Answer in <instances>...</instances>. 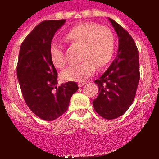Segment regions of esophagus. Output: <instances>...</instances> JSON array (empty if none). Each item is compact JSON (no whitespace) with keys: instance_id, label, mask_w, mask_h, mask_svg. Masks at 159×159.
I'll list each match as a JSON object with an SVG mask.
<instances>
[{"instance_id":"esophagus-1","label":"esophagus","mask_w":159,"mask_h":159,"mask_svg":"<svg viewBox=\"0 0 159 159\" xmlns=\"http://www.w3.org/2000/svg\"><path fill=\"white\" fill-rule=\"evenodd\" d=\"M87 84V82H80V83H78V86H79V87H83V86H85V85Z\"/></svg>"}]
</instances>
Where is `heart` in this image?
I'll use <instances>...</instances> for the list:
<instances>
[{
    "mask_svg": "<svg viewBox=\"0 0 159 159\" xmlns=\"http://www.w3.org/2000/svg\"><path fill=\"white\" fill-rule=\"evenodd\" d=\"M65 39L72 45L81 46V63L68 67L62 73L66 81L83 82L93 75L96 67H103L112 58L115 50V37L110 29L92 23L75 26L65 35ZM50 59L57 68H62L66 60L62 47L57 43L49 46Z\"/></svg>",
    "mask_w": 159,
    "mask_h": 159,
    "instance_id": "b5f03b06",
    "label": "heart"
}]
</instances>
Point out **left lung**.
Masks as SVG:
<instances>
[{"label":"left lung","instance_id":"8db88e82","mask_svg":"<svg viewBox=\"0 0 159 159\" xmlns=\"http://www.w3.org/2000/svg\"><path fill=\"white\" fill-rule=\"evenodd\" d=\"M108 19L118 36V52L107 70L95 80L99 95L92 103L100 116L113 120L125 113L134 102L139 82V61L130 34L114 20Z\"/></svg>","mask_w":159,"mask_h":159}]
</instances>
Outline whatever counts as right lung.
<instances>
[{"instance_id": "obj_1", "label": "right lung", "mask_w": 159, "mask_h": 159, "mask_svg": "<svg viewBox=\"0 0 159 159\" xmlns=\"http://www.w3.org/2000/svg\"><path fill=\"white\" fill-rule=\"evenodd\" d=\"M65 20H50L39 24L21 43L17 78L25 102L42 120H54L64 114L70 99L78 90L74 82L57 87V72L49 56V46Z\"/></svg>"}]
</instances>
